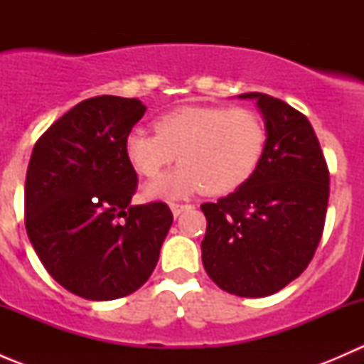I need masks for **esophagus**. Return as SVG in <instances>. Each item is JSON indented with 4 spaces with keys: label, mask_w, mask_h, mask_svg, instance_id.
Masks as SVG:
<instances>
[{
    "label": "esophagus",
    "mask_w": 364,
    "mask_h": 364,
    "mask_svg": "<svg viewBox=\"0 0 364 364\" xmlns=\"http://www.w3.org/2000/svg\"><path fill=\"white\" fill-rule=\"evenodd\" d=\"M185 209H190V205L188 204H174V203L171 204V211L174 216H179L183 211H185Z\"/></svg>",
    "instance_id": "1"
}]
</instances>
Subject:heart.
<instances>
[{
  "instance_id": "1",
  "label": "heart",
  "mask_w": 364,
  "mask_h": 364,
  "mask_svg": "<svg viewBox=\"0 0 364 364\" xmlns=\"http://www.w3.org/2000/svg\"><path fill=\"white\" fill-rule=\"evenodd\" d=\"M155 132L134 130L124 153L135 172L156 178L178 156L174 172L148 183L146 199H179L204 190L225 196L252 178L262 159L266 128L250 109L185 105L156 117Z\"/></svg>"
}]
</instances>
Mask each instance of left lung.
<instances>
[{
  "instance_id": "left-lung-1",
  "label": "left lung",
  "mask_w": 364,
  "mask_h": 364,
  "mask_svg": "<svg viewBox=\"0 0 364 364\" xmlns=\"http://www.w3.org/2000/svg\"><path fill=\"white\" fill-rule=\"evenodd\" d=\"M255 100L266 146L253 176L218 203L200 205L208 220L200 243L205 273L241 297L271 296L296 280L321 241L329 172L306 116L264 93Z\"/></svg>"
}]
</instances>
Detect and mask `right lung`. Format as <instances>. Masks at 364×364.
Listing matches in <instances>:
<instances>
[{
    "label": "right lung",
    "instance_id": "obj_1",
    "mask_svg": "<svg viewBox=\"0 0 364 364\" xmlns=\"http://www.w3.org/2000/svg\"><path fill=\"white\" fill-rule=\"evenodd\" d=\"M144 112L137 98H87L33 148L28 237L50 277L84 299L111 301L142 287L172 225L167 204H130L137 174L124 139Z\"/></svg>",
    "mask_w": 364,
    "mask_h": 364
}]
</instances>
